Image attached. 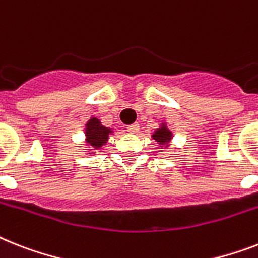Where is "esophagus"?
Returning a JSON list of instances; mask_svg holds the SVG:
<instances>
[{
    "instance_id": "esophagus-1",
    "label": "esophagus",
    "mask_w": 258,
    "mask_h": 258,
    "mask_svg": "<svg viewBox=\"0 0 258 258\" xmlns=\"http://www.w3.org/2000/svg\"><path fill=\"white\" fill-rule=\"evenodd\" d=\"M127 131H128L130 134H136L139 131V124H138V123H134V124L128 125V127H127Z\"/></svg>"
}]
</instances>
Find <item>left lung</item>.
I'll use <instances>...</instances> for the list:
<instances>
[{"instance_id": "8db88e82", "label": "left lung", "mask_w": 258, "mask_h": 258, "mask_svg": "<svg viewBox=\"0 0 258 258\" xmlns=\"http://www.w3.org/2000/svg\"><path fill=\"white\" fill-rule=\"evenodd\" d=\"M151 138H152V140H154L155 143H156V146H158L156 150H162V148L167 150V148L171 146V143H172L173 133L168 128L167 123L162 122L159 124L158 128L152 133Z\"/></svg>"}]
</instances>
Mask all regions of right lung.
Listing matches in <instances>:
<instances>
[{
    "label": "right lung",
    "instance_id": "obj_1",
    "mask_svg": "<svg viewBox=\"0 0 258 258\" xmlns=\"http://www.w3.org/2000/svg\"><path fill=\"white\" fill-rule=\"evenodd\" d=\"M114 134V128L102 124L100 119L91 116L85 124V146L86 154L94 155L102 152L107 144L110 136Z\"/></svg>",
    "mask_w": 258,
    "mask_h": 258
}]
</instances>
